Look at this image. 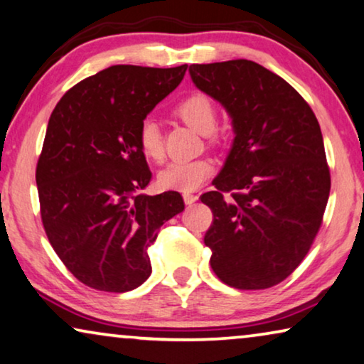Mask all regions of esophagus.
<instances>
[{
    "label": "esophagus",
    "mask_w": 364,
    "mask_h": 364,
    "mask_svg": "<svg viewBox=\"0 0 364 364\" xmlns=\"http://www.w3.org/2000/svg\"><path fill=\"white\" fill-rule=\"evenodd\" d=\"M183 199H184V203H186V204H193V203H196V200H198V196H196V194H191V193H184Z\"/></svg>",
    "instance_id": "34e87169"
}]
</instances>
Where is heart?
<instances>
[{"label":"heart","instance_id":"obj_1","mask_svg":"<svg viewBox=\"0 0 364 364\" xmlns=\"http://www.w3.org/2000/svg\"><path fill=\"white\" fill-rule=\"evenodd\" d=\"M173 114L196 129L208 134L209 140H215L217 107L214 101L204 93H191L184 96L173 107ZM137 145L140 154L150 164L160 165L165 160L164 135L159 122L151 117L140 121L137 129ZM214 173V161L210 159H196L188 161H173L159 175V186L168 191L189 193L198 189Z\"/></svg>","mask_w":364,"mask_h":364}]
</instances>
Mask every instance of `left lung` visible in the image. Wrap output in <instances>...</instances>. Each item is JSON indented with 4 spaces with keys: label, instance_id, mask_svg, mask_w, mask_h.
I'll return each mask as SVG.
<instances>
[{
    "label": "left lung",
    "instance_id": "obj_1",
    "mask_svg": "<svg viewBox=\"0 0 364 364\" xmlns=\"http://www.w3.org/2000/svg\"><path fill=\"white\" fill-rule=\"evenodd\" d=\"M189 73L235 130L215 191L200 196L214 215L204 235L210 267L235 289L279 284L311 250L330 194L316 114L287 81L245 58L193 63Z\"/></svg>",
    "mask_w": 364,
    "mask_h": 364
}]
</instances>
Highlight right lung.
<instances>
[{
	"mask_svg": "<svg viewBox=\"0 0 364 364\" xmlns=\"http://www.w3.org/2000/svg\"><path fill=\"white\" fill-rule=\"evenodd\" d=\"M186 68L112 65L70 88L48 119L36 168L42 224L67 269L93 289L142 284L151 273L149 247L184 209L176 191H135L151 178L139 124Z\"/></svg>",
	"mask_w": 364,
	"mask_h": 364,
	"instance_id": "add662e5",
	"label": "right lung"
}]
</instances>
